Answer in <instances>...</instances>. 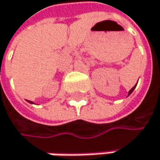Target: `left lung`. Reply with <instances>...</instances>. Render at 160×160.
I'll list each match as a JSON object with an SVG mask.
<instances>
[{
  "mask_svg": "<svg viewBox=\"0 0 160 160\" xmlns=\"http://www.w3.org/2000/svg\"><path fill=\"white\" fill-rule=\"evenodd\" d=\"M134 88H135V86H133V87H132V89L130 90V92H128V95H131V94H132V91L134 90Z\"/></svg>",
  "mask_w": 160,
  "mask_h": 160,
  "instance_id": "1",
  "label": "left lung"
}]
</instances>
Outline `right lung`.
Wrapping results in <instances>:
<instances>
[{"label":"right lung","mask_w":160,"mask_h":160,"mask_svg":"<svg viewBox=\"0 0 160 160\" xmlns=\"http://www.w3.org/2000/svg\"><path fill=\"white\" fill-rule=\"evenodd\" d=\"M28 102H30V103H33L32 102H30V101H28Z\"/></svg>","instance_id":"right-lung-1"}]
</instances>
